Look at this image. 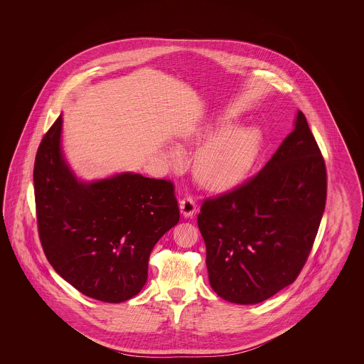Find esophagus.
Wrapping results in <instances>:
<instances>
[{"label":"esophagus","instance_id":"obj_1","mask_svg":"<svg viewBox=\"0 0 364 364\" xmlns=\"http://www.w3.org/2000/svg\"><path fill=\"white\" fill-rule=\"evenodd\" d=\"M178 208H180L181 214H183L186 218H192L193 214L196 213V205H195V202H193L192 198H184V199H181Z\"/></svg>","mask_w":364,"mask_h":364}]
</instances>
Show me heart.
Listing matches in <instances>:
<instances>
[{
  "instance_id": "obj_1",
  "label": "heart",
  "mask_w": 364,
  "mask_h": 364,
  "mask_svg": "<svg viewBox=\"0 0 364 364\" xmlns=\"http://www.w3.org/2000/svg\"><path fill=\"white\" fill-rule=\"evenodd\" d=\"M229 119L205 122L192 131L188 140L206 143L195 159L196 180L210 191L225 192L240 186L254 169L263 136L257 127H237ZM172 165L183 164V153L172 147L168 151Z\"/></svg>"
}]
</instances>
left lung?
Returning <instances> with one entry per match:
<instances>
[{
    "label": "left lung",
    "mask_w": 364,
    "mask_h": 364,
    "mask_svg": "<svg viewBox=\"0 0 364 364\" xmlns=\"http://www.w3.org/2000/svg\"><path fill=\"white\" fill-rule=\"evenodd\" d=\"M294 131L259 173L208 199L198 215L208 281L236 304H257L291 285L310 255L326 203V166L299 110Z\"/></svg>",
    "instance_id": "1"
}]
</instances>
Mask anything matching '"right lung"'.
Wrapping results in <instances>:
<instances>
[{
  "instance_id": "obj_1",
  "label": "right lung",
  "mask_w": 364,
  "mask_h": 364,
  "mask_svg": "<svg viewBox=\"0 0 364 364\" xmlns=\"http://www.w3.org/2000/svg\"><path fill=\"white\" fill-rule=\"evenodd\" d=\"M63 116L35 156L39 239L53 269L79 292L122 303L141 291L156 242L178 220L173 184L132 172L83 181L61 147Z\"/></svg>"
}]
</instances>
